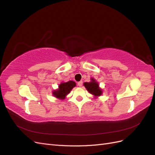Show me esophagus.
<instances>
[{
  "label": "esophagus",
  "instance_id": "1",
  "mask_svg": "<svg viewBox=\"0 0 155 155\" xmlns=\"http://www.w3.org/2000/svg\"><path fill=\"white\" fill-rule=\"evenodd\" d=\"M82 84H83V82H82V81H79L78 83V85L79 86V87H81L82 86Z\"/></svg>",
  "mask_w": 155,
  "mask_h": 155
}]
</instances>
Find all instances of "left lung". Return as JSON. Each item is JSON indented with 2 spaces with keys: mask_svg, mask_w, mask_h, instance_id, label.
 Masks as SVG:
<instances>
[{
  "mask_svg": "<svg viewBox=\"0 0 155 155\" xmlns=\"http://www.w3.org/2000/svg\"><path fill=\"white\" fill-rule=\"evenodd\" d=\"M87 90L89 93L95 97L100 96L102 94V90L99 87V84L97 83L94 78H91V82H85L83 83Z\"/></svg>",
  "mask_w": 155,
  "mask_h": 155,
  "instance_id": "obj_1",
  "label": "left lung"
}]
</instances>
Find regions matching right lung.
<instances>
[{
    "label": "right lung",
    "mask_w": 155,
    "mask_h": 155,
    "mask_svg": "<svg viewBox=\"0 0 155 155\" xmlns=\"http://www.w3.org/2000/svg\"><path fill=\"white\" fill-rule=\"evenodd\" d=\"M76 84L73 81H69L66 83H61L59 85V88L53 91V96L60 100H64L66 96L70 93V91L76 87Z\"/></svg>",
    "instance_id": "add662e5"
}]
</instances>
